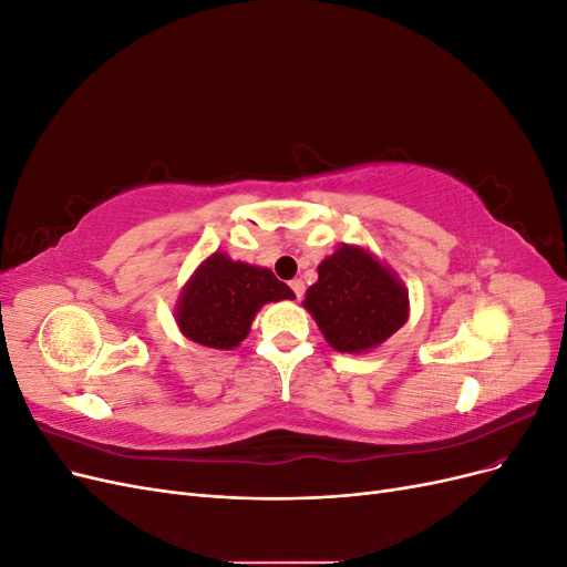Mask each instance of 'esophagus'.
<instances>
[{"label": "esophagus", "mask_w": 567, "mask_h": 567, "mask_svg": "<svg viewBox=\"0 0 567 567\" xmlns=\"http://www.w3.org/2000/svg\"><path fill=\"white\" fill-rule=\"evenodd\" d=\"M290 288H293V293H296L298 300L305 296V284H302V279H293V281H290Z\"/></svg>", "instance_id": "1"}]
</instances>
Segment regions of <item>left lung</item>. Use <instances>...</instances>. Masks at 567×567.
I'll list each match as a JSON object with an SVG mask.
<instances>
[{
  "label": "left lung",
  "instance_id": "1",
  "mask_svg": "<svg viewBox=\"0 0 567 567\" xmlns=\"http://www.w3.org/2000/svg\"><path fill=\"white\" fill-rule=\"evenodd\" d=\"M302 305L338 352L381 346L409 317L404 286L373 255L354 246H342L326 257Z\"/></svg>",
  "mask_w": 567,
  "mask_h": 567
}]
</instances>
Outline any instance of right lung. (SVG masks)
Segmentation results:
<instances>
[{
  "mask_svg": "<svg viewBox=\"0 0 567 567\" xmlns=\"http://www.w3.org/2000/svg\"><path fill=\"white\" fill-rule=\"evenodd\" d=\"M296 293L271 269L234 262L215 252L186 284L177 307L182 333L205 348L231 350L241 342L265 302L293 300Z\"/></svg>",
  "mask_w": 567,
  "mask_h": 567,
  "instance_id": "add662e5",
  "label": "right lung"
}]
</instances>
